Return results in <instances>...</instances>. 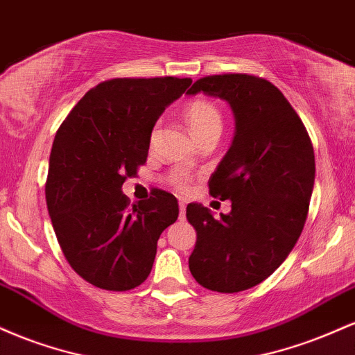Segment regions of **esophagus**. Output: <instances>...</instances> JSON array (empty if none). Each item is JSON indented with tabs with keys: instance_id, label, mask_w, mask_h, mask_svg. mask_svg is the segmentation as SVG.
I'll use <instances>...</instances> for the list:
<instances>
[{
	"instance_id": "esophagus-1",
	"label": "esophagus",
	"mask_w": 355,
	"mask_h": 355,
	"mask_svg": "<svg viewBox=\"0 0 355 355\" xmlns=\"http://www.w3.org/2000/svg\"><path fill=\"white\" fill-rule=\"evenodd\" d=\"M178 207H180V220H183L185 218V203H180Z\"/></svg>"
}]
</instances>
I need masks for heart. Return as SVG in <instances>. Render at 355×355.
I'll use <instances>...</instances> for the list:
<instances>
[{
	"label": "heart",
	"instance_id": "heart-1",
	"mask_svg": "<svg viewBox=\"0 0 355 355\" xmlns=\"http://www.w3.org/2000/svg\"><path fill=\"white\" fill-rule=\"evenodd\" d=\"M185 118L191 133H193V137L197 140H202L207 135H214V133L220 135V130H222L223 123L222 113H220V110L211 101L202 98L190 101L185 107ZM173 183L182 191H189L190 189V178L187 175L175 177Z\"/></svg>",
	"mask_w": 355,
	"mask_h": 355
}]
</instances>
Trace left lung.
Segmentation results:
<instances>
[{"instance_id":"8db88e82","label":"left lung","mask_w":355,"mask_h":355,"mask_svg":"<svg viewBox=\"0 0 355 355\" xmlns=\"http://www.w3.org/2000/svg\"><path fill=\"white\" fill-rule=\"evenodd\" d=\"M225 100L235 135L211 173V197L230 200L215 218L200 203L187 205L197 230L189 259L193 279L214 292L234 294L266 280L287 259L309 214L315 158L307 130L270 81L243 73L200 78L189 95Z\"/></svg>"}]
</instances>
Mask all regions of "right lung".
<instances>
[{"mask_svg":"<svg viewBox=\"0 0 355 355\" xmlns=\"http://www.w3.org/2000/svg\"><path fill=\"white\" fill-rule=\"evenodd\" d=\"M190 78H113L85 96L56 132L44 193L53 229L73 270L95 287L123 292L145 282L162 232L178 217L165 190L130 209L121 191L148 157L158 116Z\"/></svg>","mask_w":355,"mask_h":355,"instance_id":"right-lung-1","label":"right lung"}]
</instances>
